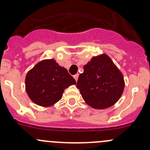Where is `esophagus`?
<instances>
[{"instance_id": "1", "label": "esophagus", "mask_w": 150, "mask_h": 150, "mask_svg": "<svg viewBox=\"0 0 150 150\" xmlns=\"http://www.w3.org/2000/svg\"><path fill=\"white\" fill-rule=\"evenodd\" d=\"M78 76H79V75H78V74H76V75H74V78H75V80L76 81H78Z\"/></svg>"}]
</instances>
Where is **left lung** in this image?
Instances as JSON below:
<instances>
[{
  "label": "left lung",
  "instance_id": "8db88e82",
  "mask_svg": "<svg viewBox=\"0 0 150 150\" xmlns=\"http://www.w3.org/2000/svg\"><path fill=\"white\" fill-rule=\"evenodd\" d=\"M77 88L86 104L98 110L114 105L125 87L123 76L107 54L93 57L83 66Z\"/></svg>",
  "mask_w": 150,
  "mask_h": 150
}]
</instances>
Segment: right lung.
<instances>
[{"instance_id":"1","label":"right lung","mask_w":150,"mask_h":150,"mask_svg":"<svg viewBox=\"0 0 150 150\" xmlns=\"http://www.w3.org/2000/svg\"><path fill=\"white\" fill-rule=\"evenodd\" d=\"M76 84L67 69L53 59L42 60L27 73L25 88L30 99L41 107L54 105L62 97L64 89Z\"/></svg>"}]
</instances>
